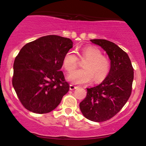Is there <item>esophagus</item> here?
<instances>
[{
  "label": "esophagus",
  "mask_w": 146,
  "mask_h": 146,
  "mask_svg": "<svg viewBox=\"0 0 146 146\" xmlns=\"http://www.w3.org/2000/svg\"><path fill=\"white\" fill-rule=\"evenodd\" d=\"M77 87H78L73 85V84H70V89L72 90H72H74L75 89H76Z\"/></svg>",
  "instance_id": "esophagus-1"
}]
</instances>
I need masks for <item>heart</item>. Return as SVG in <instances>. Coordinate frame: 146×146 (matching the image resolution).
<instances>
[{
	"label": "heart",
	"mask_w": 146,
	"mask_h": 146,
	"mask_svg": "<svg viewBox=\"0 0 146 146\" xmlns=\"http://www.w3.org/2000/svg\"><path fill=\"white\" fill-rule=\"evenodd\" d=\"M80 57L87 59L82 64V69L76 70L68 76V80L74 84H85L94 79L95 82H100L106 78L110 69V62L102 55L98 48L89 46L82 48ZM78 58L73 51L66 52L63 57L64 68L68 72L72 71L77 66Z\"/></svg>",
	"instance_id": "heart-1"
}]
</instances>
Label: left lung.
I'll use <instances>...</instances> for the list:
<instances>
[{
  "instance_id": "1",
  "label": "left lung",
  "mask_w": 146,
  "mask_h": 146,
  "mask_svg": "<svg viewBox=\"0 0 146 146\" xmlns=\"http://www.w3.org/2000/svg\"><path fill=\"white\" fill-rule=\"evenodd\" d=\"M101 46L110 60V69L106 78L96 87L87 88V94L80 103L86 118L104 122L115 116L128 101L132 91L134 72L127 53L118 45L104 39L91 40Z\"/></svg>"
}]
</instances>
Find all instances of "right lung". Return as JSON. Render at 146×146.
Wrapping results in <instances>:
<instances>
[{
  "label": "right lung",
  "instance_id": "obj_1",
  "mask_svg": "<svg viewBox=\"0 0 146 146\" xmlns=\"http://www.w3.org/2000/svg\"><path fill=\"white\" fill-rule=\"evenodd\" d=\"M72 46L70 38L48 35L21 48L14 61L12 83L27 110L45 114L60 104L70 89L60 70L63 57Z\"/></svg>",
  "mask_w": 146,
  "mask_h": 146
}]
</instances>
